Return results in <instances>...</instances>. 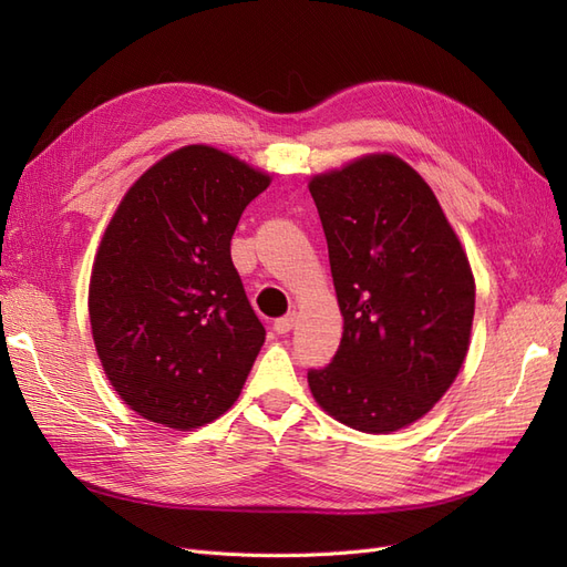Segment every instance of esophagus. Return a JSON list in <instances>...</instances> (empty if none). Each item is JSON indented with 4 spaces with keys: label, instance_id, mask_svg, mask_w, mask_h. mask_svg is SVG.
Instances as JSON below:
<instances>
[{
    "label": "esophagus",
    "instance_id": "1",
    "mask_svg": "<svg viewBox=\"0 0 567 567\" xmlns=\"http://www.w3.org/2000/svg\"><path fill=\"white\" fill-rule=\"evenodd\" d=\"M293 323H296V315L279 317L277 321H274V331H277V333H288L290 329H293Z\"/></svg>",
    "mask_w": 567,
    "mask_h": 567
}]
</instances>
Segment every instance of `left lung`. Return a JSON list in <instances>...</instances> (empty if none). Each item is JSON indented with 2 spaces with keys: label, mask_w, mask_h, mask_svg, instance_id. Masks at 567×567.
I'll return each instance as SVG.
<instances>
[{
  "label": "left lung",
  "mask_w": 567,
  "mask_h": 567,
  "mask_svg": "<svg viewBox=\"0 0 567 567\" xmlns=\"http://www.w3.org/2000/svg\"><path fill=\"white\" fill-rule=\"evenodd\" d=\"M329 244L342 338L307 371L315 400L362 433H392L433 409L468 352L473 274L435 194L394 156L310 182Z\"/></svg>",
  "instance_id": "obj_1"
}]
</instances>
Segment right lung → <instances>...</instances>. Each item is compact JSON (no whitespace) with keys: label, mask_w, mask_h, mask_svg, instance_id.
Wrapping results in <instances>:
<instances>
[{"label":"right lung","mask_w":567,"mask_h":567,"mask_svg":"<svg viewBox=\"0 0 567 567\" xmlns=\"http://www.w3.org/2000/svg\"><path fill=\"white\" fill-rule=\"evenodd\" d=\"M269 177L184 146L134 182L101 238L90 321L111 385L136 414L198 427L236 402L265 342L231 236Z\"/></svg>","instance_id":"1"}]
</instances>
